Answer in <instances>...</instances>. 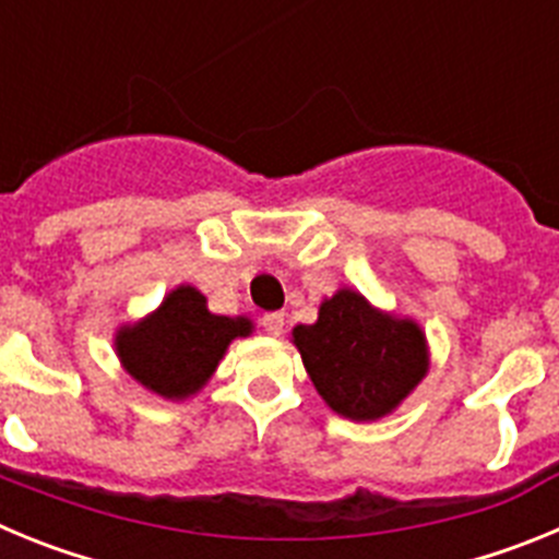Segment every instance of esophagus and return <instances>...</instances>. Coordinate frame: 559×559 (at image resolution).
Masks as SVG:
<instances>
[{"instance_id":"obj_1","label":"esophagus","mask_w":559,"mask_h":559,"mask_svg":"<svg viewBox=\"0 0 559 559\" xmlns=\"http://www.w3.org/2000/svg\"><path fill=\"white\" fill-rule=\"evenodd\" d=\"M263 328L269 335H283L285 330V316L283 313H265L263 316Z\"/></svg>"}]
</instances>
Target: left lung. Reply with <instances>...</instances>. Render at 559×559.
<instances>
[{"label":"left lung","mask_w":559,"mask_h":559,"mask_svg":"<svg viewBox=\"0 0 559 559\" xmlns=\"http://www.w3.org/2000/svg\"><path fill=\"white\" fill-rule=\"evenodd\" d=\"M290 341L316 392L338 417L374 423L431 369L426 330L408 316L380 310L355 288H338L319 305L313 324H296Z\"/></svg>","instance_id":"1"}]
</instances>
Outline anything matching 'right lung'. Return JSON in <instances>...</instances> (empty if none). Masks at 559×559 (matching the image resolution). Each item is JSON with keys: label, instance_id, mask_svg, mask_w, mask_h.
Wrapping results in <instances>:
<instances>
[{"label": "right lung", "instance_id": "obj_1", "mask_svg": "<svg viewBox=\"0 0 559 559\" xmlns=\"http://www.w3.org/2000/svg\"><path fill=\"white\" fill-rule=\"evenodd\" d=\"M254 333L249 316H218L192 285H176L147 316L117 328L114 353L142 389L162 400L199 394L235 338Z\"/></svg>", "mask_w": 559, "mask_h": 559}]
</instances>
